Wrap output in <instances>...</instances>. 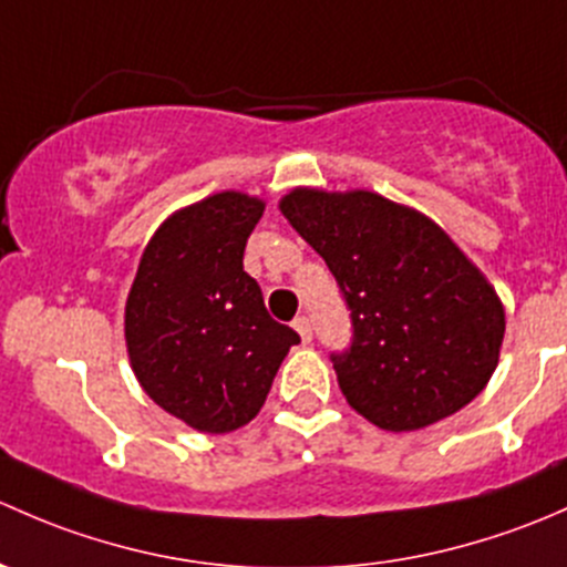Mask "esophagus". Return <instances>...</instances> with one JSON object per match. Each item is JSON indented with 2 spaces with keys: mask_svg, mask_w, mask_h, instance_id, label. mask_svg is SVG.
Returning <instances> with one entry per match:
<instances>
[{
  "mask_svg": "<svg viewBox=\"0 0 567 567\" xmlns=\"http://www.w3.org/2000/svg\"><path fill=\"white\" fill-rule=\"evenodd\" d=\"M295 330L297 332H300V338H302V341H311V336H313V327H311V319H308V317H297L295 319Z\"/></svg>",
  "mask_w": 567,
  "mask_h": 567,
  "instance_id": "1",
  "label": "esophagus"
}]
</instances>
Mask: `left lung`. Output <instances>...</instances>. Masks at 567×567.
<instances>
[{"mask_svg":"<svg viewBox=\"0 0 567 567\" xmlns=\"http://www.w3.org/2000/svg\"><path fill=\"white\" fill-rule=\"evenodd\" d=\"M281 213L322 256L349 308L352 343L330 360L352 410L384 431H414L486 388L505 311L434 220L371 190L297 188Z\"/></svg>","mask_w":567,"mask_h":567,"instance_id":"left-lung-1","label":"left lung"}]
</instances>
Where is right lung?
I'll return each instance as SVG.
<instances>
[{
    "label": "right lung",
    "mask_w": 567,
    "mask_h": 567,
    "mask_svg": "<svg viewBox=\"0 0 567 567\" xmlns=\"http://www.w3.org/2000/svg\"><path fill=\"white\" fill-rule=\"evenodd\" d=\"M265 204L215 194L174 213L138 265L125 306V341L144 393L204 434L235 431L265 404L278 365L300 343L267 313L243 270Z\"/></svg>",
    "instance_id": "obj_1"
}]
</instances>
